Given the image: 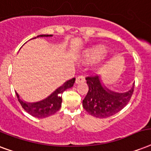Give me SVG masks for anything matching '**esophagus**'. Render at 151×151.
<instances>
[{
    "label": "esophagus",
    "instance_id": "obj_1",
    "mask_svg": "<svg viewBox=\"0 0 151 151\" xmlns=\"http://www.w3.org/2000/svg\"><path fill=\"white\" fill-rule=\"evenodd\" d=\"M86 81V79H85V77L82 75H80L78 76V78H76V83L78 84V83H82V82H84Z\"/></svg>",
    "mask_w": 151,
    "mask_h": 151
}]
</instances>
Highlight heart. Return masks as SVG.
<instances>
[{
  "mask_svg": "<svg viewBox=\"0 0 151 151\" xmlns=\"http://www.w3.org/2000/svg\"><path fill=\"white\" fill-rule=\"evenodd\" d=\"M106 49L103 46H98L91 50L88 54V57L91 60H98L106 54Z\"/></svg>",
  "mask_w": 151,
  "mask_h": 151,
  "instance_id": "1",
  "label": "heart"
}]
</instances>
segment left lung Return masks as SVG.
Returning <instances> with one entry per match:
<instances>
[{
    "mask_svg": "<svg viewBox=\"0 0 151 151\" xmlns=\"http://www.w3.org/2000/svg\"><path fill=\"white\" fill-rule=\"evenodd\" d=\"M88 91L82 101L86 111L96 118H107L121 111L132 98L134 86L126 93H119L103 86L99 76L86 78Z\"/></svg>",
    "mask_w": 151,
    "mask_h": 151,
    "instance_id": "left-lung-1",
    "label": "left lung"
}]
</instances>
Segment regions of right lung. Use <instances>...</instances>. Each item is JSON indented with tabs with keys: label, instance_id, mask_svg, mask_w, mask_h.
Here are the masks:
<instances>
[{
	"label": "right lung",
	"instance_id": "obj_1",
	"mask_svg": "<svg viewBox=\"0 0 151 151\" xmlns=\"http://www.w3.org/2000/svg\"><path fill=\"white\" fill-rule=\"evenodd\" d=\"M48 36H52V35H38L37 37H48ZM74 82H75L74 78L65 81L63 86L58 88L48 97L35 103H27L26 101H24L19 98L17 93H16L22 108L24 109L27 113L32 115V116L42 119V118H46L51 115H54L60 109L62 101H63L62 94L67 88H71L73 86Z\"/></svg>",
	"mask_w": 151,
	"mask_h": 151
}]
</instances>
